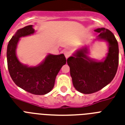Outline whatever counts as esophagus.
Here are the masks:
<instances>
[{
    "mask_svg": "<svg viewBox=\"0 0 125 125\" xmlns=\"http://www.w3.org/2000/svg\"><path fill=\"white\" fill-rule=\"evenodd\" d=\"M64 54L65 57H66V59H68V57H70V55H71V53H70V52L68 51H65L64 52Z\"/></svg>",
    "mask_w": 125,
    "mask_h": 125,
    "instance_id": "esophagus-1",
    "label": "esophagus"
}]
</instances>
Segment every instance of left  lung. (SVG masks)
Instances as JSON below:
<instances>
[{
	"label": "left lung",
	"mask_w": 125,
	"mask_h": 125,
	"mask_svg": "<svg viewBox=\"0 0 125 125\" xmlns=\"http://www.w3.org/2000/svg\"><path fill=\"white\" fill-rule=\"evenodd\" d=\"M94 31L99 34L97 39L105 40L109 43L105 59L97 61L90 59L87 55V47L78 50L67 59L73 86L85 94L94 93L108 85L115 76L119 63L118 43L113 33L104 28Z\"/></svg>",
	"instance_id": "8db88e82"
}]
</instances>
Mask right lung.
<instances>
[{"mask_svg":"<svg viewBox=\"0 0 125 125\" xmlns=\"http://www.w3.org/2000/svg\"><path fill=\"white\" fill-rule=\"evenodd\" d=\"M35 33L33 25L18 30L9 42L7 49V67L12 80L18 87L35 95H45L52 90L56 76L66 63L63 54H49L37 66L29 67L21 63L16 54L20 38Z\"/></svg>","mask_w":125,"mask_h":125,"instance_id":"1","label":"right lung"}]
</instances>
